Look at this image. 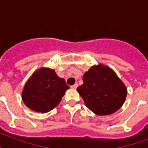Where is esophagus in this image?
Returning <instances> with one entry per match:
<instances>
[{
  "label": "esophagus",
  "instance_id": "1",
  "mask_svg": "<svg viewBox=\"0 0 148 148\" xmlns=\"http://www.w3.org/2000/svg\"><path fill=\"white\" fill-rule=\"evenodd\" d=\"M78 87V84H74V85H72L71 86V88H74V89H76Z\"/></svg>",
  "mask_w": 148,
  "mask_h": 148
}]
</instances>
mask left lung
Listing matches in <instances>:
<instances>
[{"label":"left lung","instance_id":"8db88e82","mask_svg":"<svg viewBox=\"0 0 148 148\" xmlns=\"http://www.w3.org/2000/svg\"><path fill=\"white\" fill-rule=\"evenodd\" d=\"M77 90L86 106L97 115L110 114L125 101L127 88L114 72L104 65L90 67Z\"/></svg>","mask_w":148,"mask_h":148}]
</instances>
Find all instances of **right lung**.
I'll return each instance as SVG.
<instances>
[{"label":"right lung","instance_id":"1","mask_svg":"<svg viewBox=\"0 0 148 148\" xmlns=\"http://www.w3.org/2000/svg\"><path fill=\"white\" fill-rule=\"evenodd\" d=\"M68 88L64 79L59 77L53 70L41 68L27 81L22 99L31 110L46 113L60 103Z\"/></svg>","mask_w":148,"mask_h":148}]
</instances>
